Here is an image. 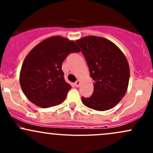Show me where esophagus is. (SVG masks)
<instances>
[{
	"mask_svg": "<svg viewBox=\"0 0 153 153\" xmlns=\"http://www.w3.org/2000/svg\"><path fill=\"white\" fill-rule=\"evenodd\" d=\"M80 80H77V81L75 82V85L76 87H79V85H80Z\"/></svg>",
	"mask_w": 153,
	"mask_h": 153,
	"instance_id": "34e87169",
	"label": "esophagus"
}]
</instances>
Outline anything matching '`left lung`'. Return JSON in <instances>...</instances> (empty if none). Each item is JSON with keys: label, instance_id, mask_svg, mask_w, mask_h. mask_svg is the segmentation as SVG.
<instances>
[{"label": "left lung", "instance_id": "8db88e82", "mask_svg": "<svg viewBox=\"0 0 153 153\" xmlns=\"http://www.w3.org/2000/svg\"><path fill=\"white\" fill-rule=\"evenodd\" d=\"M94 80V93L81 99L85 106L96 111L113 108L127 92L129 67L123 52L103 37L89 36L76 41Z\"/></svg>", "mask_w": 153, "mask_h": 153}]
</instances>
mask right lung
<instances>
[{
    "label": "right lung",
    "instance_id": "right-lung-1",
    "mask_svg": "<svg viewBox=\"0 0 153 153\" xmlns=\"http://www.w3.org/2000/svg\"><path fill=\"white\" fill-rule=\"evenodd\" d=\"M80 50L73 41L52 36L36 45L23 62L20 85L29 101L42 108L59 104L71 85L67 83L62 65L71 53Z\"/></svg>",
    "mask_w": 153,
    "mask_h": 153
}]
</instances>
